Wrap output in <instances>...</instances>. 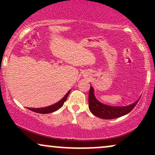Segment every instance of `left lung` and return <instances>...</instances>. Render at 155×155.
Here are the masks:
<instances>
[{
    "instance_id": "left-lung-1",
    "label": "left lung",
    "mask_w": 155,
    "mask_h": 155,
    "mask_svg": "<svg viewBox=\"0 0 155 155\" xmlns=\"http://www.w3.org/2000/svg\"><path fill=\"white\" fill-rule=\"evenodd\" d=\"M138 101L139 99L136 102L127 106H108L97 101L94 93V89L90 85V90L89 92V108L94 115L99 118L111 120L124 116L132 111L138 104Z\"/></svg>"
}]
</instances>
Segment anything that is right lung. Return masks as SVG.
Instances as JSON below:
<instances>
[{
    "label": "right lung",
    "instance_id": "obj_1",
    "mask_svg": "<svg viewBox=\"0 0 155 155\" xmlns=\"http://www.w3.org/2000/svg\"><path fill=\"white\" fill-rule=\"evenodd\" d=\"M69 92H70V91L67 92V94L64 96L63 99H61V100L58 101V102L56 103V104L51 105V106H47V107H44V108H28V109L31 110V111L34 112H36V113H40V114H49V113H51V112H54L55 111H57L58 108H61L62 106H63L64 102L66 101L67 97L68 95Z\"/></svg>",
    "mask_w": 155,
    "mask_h": 155
}]
</instances>
